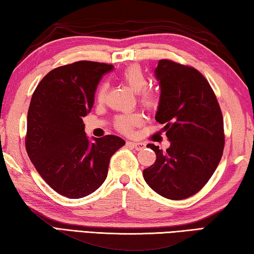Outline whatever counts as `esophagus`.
Wrapping results in <instances>:
<instances>
[{
    "mask_svg": "<svg viewBox=\"0 0 254 254\" xmlns=\"http://www.w3.org/2000/svg\"><path fill=\"white\" fill-rule=\"evenodd\" d=\"M128 144H129L130 146L134 147V149L136 150H143L144 147H145V144L142 143V142H128Z\"/></svg>",
    "mask_w": 254,
    "mask_h": 254,
    "instance_id": "1",
    "label": "esophagus"
}]
</instances>
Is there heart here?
<instances>
[{
    "mask_svg": "<svg viewBox=\"0 0 254 254\" xmlns=\"http://www.w3.org/2000/svg\"><path fill=\"white\" fill-rule=\"evenodd\" d=\"M122 79L132 91L138 93V100L144 107L153 108L157 104V95L153 91L145 88L147 85V76L144 70L138 65H131L125 69L122 73ZM108 84L103 81L100 84L96 92V99L99 102H103L107 96ZM143 123V116L138 112L123 114L116 117L115 127L124 134H129L135 127Z\"/></svg>",
    "mask_w": 254,
    "mask_h": 254,
    "instance_id": "b5f03b06",
    "label": "heart"
}]
</instances>
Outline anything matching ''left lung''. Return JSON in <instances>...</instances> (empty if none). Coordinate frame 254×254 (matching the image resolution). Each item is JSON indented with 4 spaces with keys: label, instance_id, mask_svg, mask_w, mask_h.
<instances>
[{
    "label": "left lung",
    "instance_id": "obj_1",
    "mask_svg": "<svg viewBox=\"0 0 254 254\" xmlns=\"http://www.w3.org/2000/svg\"><path fill=\"white\" fill-rule=\"evenodd\" d=\"M154 75L161 91L155 120L165 125L170 146L163 152L147 145L157 160L143 176L161 196L183 200L196 194L219 165L224 120L211 86L196 69L160 60Z\"/></svg>",
    "mask_w": 254,
    "mask_h": 254
}]
</instances>
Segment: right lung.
Masks as SVG:
<instances>
[{"label": "right lung", "mask_w": 254, "mask_h": 254, "mask_svg": "<svg viewBox=\"0 0 254 254\" xmlns=\"http://www.w3.org/2000/svg\"><path fill=\"white\" fill-rule=\"evenodd\" d=\"M112 64L78 61L51 70L37 85L27 115L26 150L42 178L69 198L99 189L109 162L125 140L115 135L88 139L83 118L92 110L97 84Z\"/></svg>", "instance_id": "1"}]
</instances>
